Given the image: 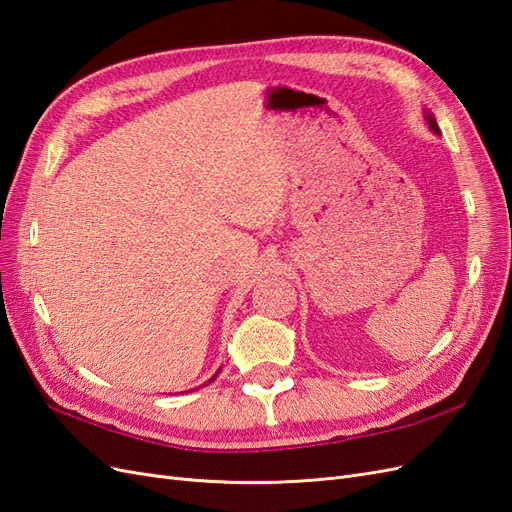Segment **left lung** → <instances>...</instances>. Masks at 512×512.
I'll return each instance as SVG.
<instances>
[{
	"label": "left lung",
	"instance_id": "8db88e82",
	"mask_svg": "<svg viewBox=\"0 0 512 512\" xmlns=\"http://www.w3.org/2000/svg\"><path fill=\"white\" fill-rule=\"evenodd\" d=\"M425 121L429 123V128L436 132V134H440V130H438V123H436V119H433V115L431 113H425Z\"/></svg>",
	"mask_w": 512,
	"mask_h": 512
}]
</instances>
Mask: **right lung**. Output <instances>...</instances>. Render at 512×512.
<instances>
[{
    "label": "right lung",
    "mask_w": 512,
    "mask_h": 512,
    "mask_svg": "<svg viewBox=\"0 0 512 512\" xmlns=\"http://www.w3.org/2000/svg\"><path fill=\"white\" fill-rule=\"evenodd\" d=\"M215 376H218V374H215ZM215 376H213V378H215ZM213 378H211V380H209V382H213Z\"/></svg>",
    "instance_id": "1"
}]
</instances>
